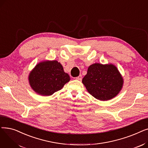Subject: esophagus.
<instances>
[{
	"instance_id": "esophagus-1",
	"label": "esophagus",
	"mask_w": 148,
	"mask_h": 148,
	"mask_svg": "<svg viewBox=\"0 0 148 148\" xmlns=\"http://www.w3.org/2000/svg\"><path fill=\"white\" fill-rule=\"evenodd\" d=\"M75 79L77 80H82V75H79L78 77H77L76 78H75Z\"/></svg>"
}]
</instances>
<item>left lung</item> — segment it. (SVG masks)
<instances>
[{"mask_svg": "<svg viewBox=\"0 0 148 148\" xmlns=\"http://www.w3.org/2000/svg\"><path fill=\"white\" fill-rule=\"evenodd\" d=\"M82 83L94 98L108 101L118 95L123 87V79L113 64L95 63L89 66Z\"/></svg>", "mask_w": 148, "mask_h": 148, "instance_id": "obj_1", "label": "left lung"}]
</instances>
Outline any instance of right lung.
<instances>
[{
  "label": "right lung",
  "mask_w": 148,
  "mask_h": 148,
  "mask_svg": "<svg viewBox=\"0 0 148 148\" xmlns=\"http://www.w3.org/2000/svg\"><path fill=\"white\" fill-rule=\"evenodd\" d=\"M30 86L36 93L50 96L69 82V75L58 60H44L34 68L28 76Z\"/></svg>",
  "instance_id": "right-lung-1"
}]
</instances>
